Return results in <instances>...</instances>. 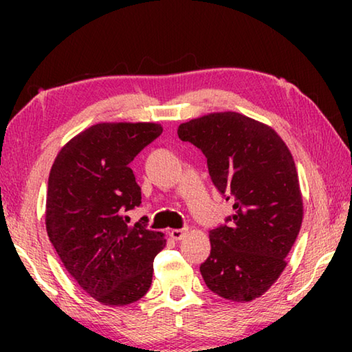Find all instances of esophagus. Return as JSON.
Instances as JSON below:
<instances>
[{
  "instance_id": "1",
  "label": "esophagus",
  "mask_w": 352,
  "mask_h": 352,
  "mask_svg": "<svg viewBox=\"0 0 352 352\" xmlns=\"http://www.w3.org/2000/svg\"><path fill=\"white\" fill-rule=\"evenodd\" d=\"M188 233V228H182V230H170L169 231V236L172 237L174 241H180L182 237Z\"/></svg>"
}]
</instances>
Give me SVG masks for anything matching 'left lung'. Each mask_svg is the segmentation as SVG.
<instances>
[{
	"mask_svg": "<svg viewBox=\"0 0 352 352\" xmlns=\"http://www.w3.org/2000/svg\"><path fill=\"white\" fill-rule=\"evenodd\" d=\"M177 133L204 152L214 186L233 204V214L210 231L205 284L225 300L259 298L287 265L302 222L290 151L272 127L236 111L190 119Z\"/></svg>",
	"mask_w": 352,
	"mask_h": 352,
	"instance_id": "8db88e82",
	"label": "left lung"
}]
</instances>
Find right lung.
Masks as SVG:
<instances>
[{
	"label": "right lung",
	"mask_w": 352,
	"mask_h": 352,
	"mask_svg": "<svg viewBox=\"0 0 352 352\" xmlns=\"http://www.w3.org/2000/svg\"><path fill=\"white\" fill-rule=\"evenodd\" d=\"M162 132L153 122L96 124L62 147L50 172L47 236L76 283L105 306L144 296L166 245L147 217L129 226L122 216L141 205L130 163Z\"/></svg>",
	"instance_id": "right-lung-1"
}]
</instances>
